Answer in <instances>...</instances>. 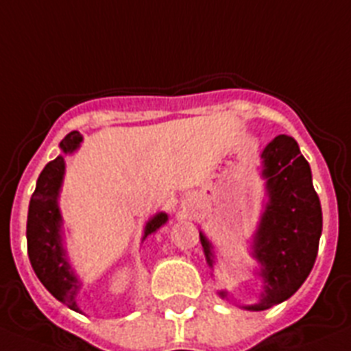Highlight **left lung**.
<instances>
[{"instance_id": "left-lung-1", "label": "left lung", "mask_w": 351, "mask_h": 351, "mask_svg": "<svg viewBox=\"0 0 351 351\" xmlns=\"http://www.w3.org/2000/svg\"><path fill=\"white\" fill-rule=\"evenodd\" d=\"M261 178L267 201L251 239V256L258 263L254 274L261 279L258 300L247 311H265L288 300L313 270L322 237V205L313 187L311 167L297 141L281 134L261 152ZM199 240L210 270L215 251L203 231ZM228 298L226 289L217 291Z\"/></svg>"}]
</instances>
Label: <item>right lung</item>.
Here are the masks:
<instances>
[{
  "mask_svg": "<svg viewBox=\"0 0 351 351\" xmlns=\"http://www.w3.org/2000/svg\"><path fill=\"white\" fill-rule=\"evenodd\" d=\"M83 136L77 130L66 134L60 143L62 154L42 169L36 180L35 193L29 199L28 224H26V239H28V256L36 277L47 291L65 304L72 311L81 313L77 304V295L83 288L72 268L65 249V230L60 210V193H62L63 178H65V157L79 150ZM169 221L166 212H157L145 224L143 239L150 237Z\"/></svg>",
  "mask_w": 351,
  "mask_h": 351,
  "instance_id": "1",
  "label": "right lung"
}]
</instances>
